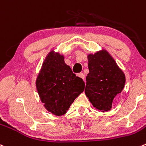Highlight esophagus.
Here are the masks:
<instances>
[{
    "instance_id": "esophagus-1",
    "label": "esophagus",
    "mask_w": 146,
    "mask_h": 146,
    "mask_svg": "<svg viewBox=\"0 0 146 146\" xmlns=\"http://www.w3.org/2000/svg\"><path fill=\"white\" fill-rule=\"evenodd\" d=\"M78 77H80V78H82V79H83V80H84L85 76H84V74H83V73H78Z\"/></svg>"
}]
</instances>
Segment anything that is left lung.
Returning a JSON list of instances; mask_svg holds the SVG:
<instances>
[{
  "label": "left lung",
  "instance_id": "obj_1",
  "mask_svg": "<svg viewBox=\"0 0 146 146\" xmlns=\"http://www.w3.org/2000/svg\"><path fill=\"white\" fill-rule=\"evenodd\" d=\"M88 60L89 73L86 76L85 93L98 111H110L114 98L125 86V74L105 49L88 54Z\"/></svg>",
  "mask_w": 146,
  "mask_h": 146
}]
</instances>
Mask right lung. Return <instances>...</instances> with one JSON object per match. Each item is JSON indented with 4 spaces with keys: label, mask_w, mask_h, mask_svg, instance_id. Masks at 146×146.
Masks as SVG:
<instances>
[{
    "label": "right lung",
    "mask_w": 146,
    "mask_h": 146,
    "mask_svg": "<svg viewBox=\"0 0 146 146\" xmlns=\"http://www.w3.org/2000/svg\"><path fill=\"white\" fill-rule=\"evenodd\" d=\"M35 86L45 108L60 116L66 113L75 99L83 93L85 83L66 64L64 56L52 50L42 64Z\"/></svg>",
    "instance_id": "add662e5"
}]
</instances>
